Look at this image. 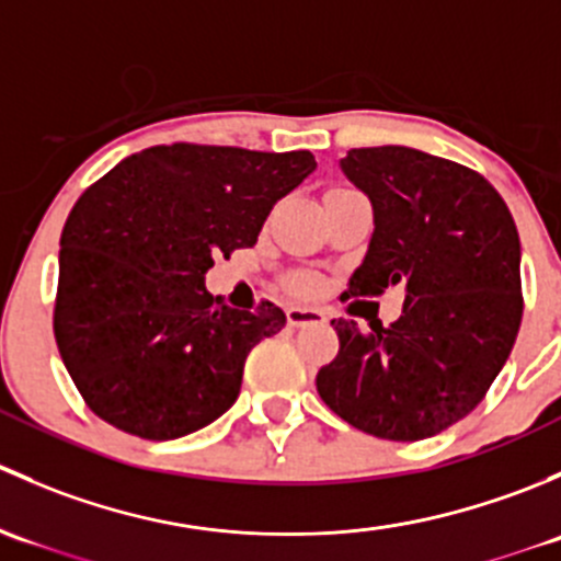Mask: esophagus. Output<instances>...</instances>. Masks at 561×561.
Here are the masks:
<instances>
[{
  "mask_svg": "<svg viewBox=\"0 0 561 561\" xmlns=\"http://www.w3.org/2000/svg\"><path fill=\"white\" fill-rule=\"evenodd\" d=\"M287 322L293 328H301V325H322L325 322V314L320 309H307V307H290L287 309Z\"/></svg>",
  "mask_w": 561,
  "mask_h": 561,
  "instance_id": "34e87169",
  "label": "esophagus"
}]
</instances>
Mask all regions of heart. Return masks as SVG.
I'll use <instances>...</instances> for the list:
<instances>
[{"label":"heart","instance_id":"b5f03b06","mask_svg":"<svg viewBox=\"0 0 561 561\" xmlns=\"http://www.w3.org/2000/svg\"><path fill=\"white\" fill-rule=\"evenodd\" d=\"M301 287L307 290V287H312V282H301Z\"/></svg>","mask_w":561,"mask_h":561}]
</instances>
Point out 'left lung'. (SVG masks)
<instances>
[{"label":"left lung","mask_w":561,"mask_h":561,"mask_svg":"<svg viewBox=\"0 0 561 561\" xmlns=\"http://www.w3.org/2000/svg\"><path fill=\"white\" fill-rule=\"evenodd\" d=\"M342 173L369 197L375 233L353 296L404 290L396 322L331 320L339 355L320 399L350 426L415 443L467 417L522 325V241L500 192L458 162L407 146L347 151Z\"/></svg>","instance_id":"1"}]
</instances>
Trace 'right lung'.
<instances>
[{
	"mask_svg": "<svg viewBox=\"0 0 561 561\" xmlns=\"http://www.w3.org/2000/svg\"><path fill=\"white\" fill-rule=\"evenodd\" d=\"M314 168L309 151L151 146L78 197L59 241L54 333L92 412L135 437L175 439L233 407L249 350L287 317L268 301L228 307L206 271L252 247Z\"/></svg>",
	"mask_w": 561,
	"mask_h": 561,
	"instance_id": "right-lung-1",
	"label": "right lung"
}]
</instances>
